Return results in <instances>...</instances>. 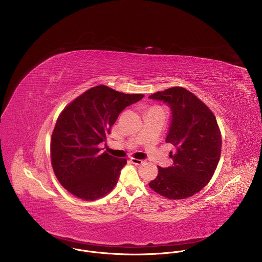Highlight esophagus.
Segmentation results:
<instances>
[{"label": "esophagus", "mask_w": 262, "mask_h": 262, "mask_svg": "<svg viewBox=\"0 0 262 262\" xmlns=\"http://www.w3.org/2000/svg\"><path fill=\"white\" fill-rule=\"evenodd\" d=\"M130 161H131L133 164H135V165H139V164H142V163L144 162L142 159H137V158H131Z\"/></svg>", "instance_id": "34e87169"}]
</instances>
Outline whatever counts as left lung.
<instances>
[{
    "mask_svg": "<svg viewBox=\"0 0 262 262\" xmlns=\"http://www.w3.org/2000/svg\"><path fill=\"white\" fill-rule=\"evenodd\" d=\"M148 98L170 109L171 122L165 141L174 149L169 155L172 165L158 167V174L149 187L170 200L191 196L208 185L217 168L222 147L217 120L201 100L184 88H170Z\"/></svg>",
    "mask_w": 262,
    "mask_h": 262,
    "instance_id": "obj_1",
    "label": "left lung"
}]
</instances>
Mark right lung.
Segmentation results:
<instances>
[{
    "label": "right lung",
    "instance_id": "add662e5",
    "mask_svg": "<svg viewBox=\"0 0 262 262\" xmlns=\"http://www.w3.org/2000/svg\"><path fill=\"white\" fill-rule=\"evenodd\" d=\"M143 97L97 85L66 107L56 121L50 146L52 167L62 187L86 201L111 191L127 160L101 152L99 145L106 141L119 114Z\"/></svg>",
    "mask_w": 262,
    "mask_h": 262
}]
</instances>
